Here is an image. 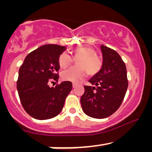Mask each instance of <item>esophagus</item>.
I'll list each match as a JSON object with an SVG mask.
<instances>
[{
    "label": "esophagus",
    "mask_w": 152,
    "mask_h": 152,
    "mask_svg": "<svg viewBox=\"0 0 152 152\" xmlns=\"http://www.w3.org/2000/svg\"><path fill=\"white\" fill-rule=\"evenodd\" d=\"M76 86H77V85H76V84L73 83V88H76Z\"/></svg>",
    "instance_id": "esophagus-1"
}]
</instances>
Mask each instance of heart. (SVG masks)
Segmentation results:
<instances>
[{"label": "heart", "instance_id": "heart-1", "mask_svg": "<svg viewBox=\"0 0 152 152\" xmlns=\"http://www.w3.org/2000/svg\"><path fill=\"white\" fill-rule=\"evenodd\" d=\"M73 57H80L76 60L78 66L72 67L62 72V78L63 80L78 83L89 74L94 75L100 70L102 61L96 54L94 49L89 46H80L75 48L73 50ZM59 65L61 68H67L73 62V58L69 53L63 52L59 56Z\"/></svg>", "mask_w": 152, "mask_h": 152}]
</instances>
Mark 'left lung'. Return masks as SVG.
<instances>
[{
  "instance_id": "left-lung-1",
  "label": "left lung",
  "mask_w": 152,
  "mask_h": 152,
  "mask_svg": "<svg viewBox=\"0 0 152 152\" xmlns=\"http://www.w3.org/2000/svg\"><path fill=\"white\" fill-rule=\"evenodd\" d=\"M101 50L102 68L89 80L94 86H85L81 97L84 113L98 119L109 117L120 107L128 87L126 67L120 55L104 45Z\"/></svg>"
}]
</instances>
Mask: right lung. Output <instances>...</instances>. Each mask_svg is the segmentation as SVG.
Wrapping results in <instances>:
<instances>
[{"label": "right lung", "instance_id": "add662e5", "mask_svg": "<svg viewBox=\"0 0 152 152\" xmlns=\"http://www.w3.org/2000/svg\"><path fill=\"white\" fill-rule=\"evenodd\" d=\"M66 47L48 44L28 53L19 69L17 89L23 107L32 118L46 120L60 113L72 83L62 82L49 87L51 81L58 82L59 56Z\"/></svg>", "mask_w": 152, "mask_h": 152}]
</instances>
